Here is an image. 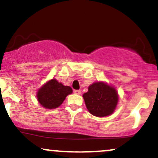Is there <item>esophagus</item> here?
Here are the masks:
<instances>
[{
  "mask_svg": "<svg viewBox=\"0 0 158 158\" xmlns=\"http://www.w3.org/2000/svg\"><path fill=\"white\" fill-rule=\"evenodd\" d=\"M74 93L76 94H81V90H75L74 91Z\"/></svg>",
  "mask_w": 158,
  "mask_h": 158,
  "instance_id": "34e87169",
  "label": "esophagus"
}]
</instances>
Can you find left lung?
<instances>
[{
    "label": "left lung",
    "instance_id": "8db88e82",
    "mask_svg": "<svg viewBox=\"0 0 158 158\" xmlns=\"http://www.w3.org/2000/svg\"><path fill=\"white\" fill-rule=\"evenodd\" d=\"M86 108L96 117H105L112 114L116 108L118 96L113 87L103 82L94 83L83 94Z\"/></svg>",
    "mask_w": 158,
    "mask_h": 158
}]
</instances>
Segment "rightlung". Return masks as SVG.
I'll return each instance as SVG.
<instances>
[{
    "instance_id": "obj_1",
    "label": "right lung",
    "mask_w": 158,
    "mask_h": 158,
    "mask_svg": "<svg viewBox=\"0 0 158 158\" xmlns=\"http://www.w3.org/2000/svg\"><path fill=\"white\" fill-rule=\"evenodd\" d=\"M72 92L71 87L64 86L55 79H52L38 90L37 98L44 108L53 109L60 106L66 96Z\"/></svg>"
}]
</instances>
